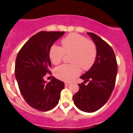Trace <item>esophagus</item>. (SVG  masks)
I'll return each instance as SVG.
<instances>
[{"label":"esophagus","mask_w":133,"mask_h":133,"mask_svg":"<svg viewBox=\"0 0 133 133\" xmlns=\"http://www.w3.org/2000/svg\"><path fill=\"white\" fill-rule=\"evenodd\" d=\"M70 84H71V83L70 82H65V86H69V85H70Z\"/></svg>","instance_id":"obj_1"}]
</instances>
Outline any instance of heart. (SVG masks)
Instances as JSON below:
<instances>
[{"instance_id": "obj_1", "label": "heart", "mask_w": 133, "mask_h": 133, "mask_svg": "<svg viewBox=\"0 0 133 133\" xmlns=\"http://www.w3.org/2000/svg\"><path fill=\"white\" fill-rule=\"evenodd\" d=\"M62 47L54 44L49 51L52 64L58 65L65 54H71V62L58 66L54 70L56 77L62 81L70 82L81 74V68L89 70L95 62L97 49L95 43L77 33H71L61 40Z\"/></svg>"}]
</instances>
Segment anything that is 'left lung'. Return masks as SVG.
<instances>
[{
    "label": "left lung",
    "instance_id": "obj_1",
    "mask_svg": "<svg viewBox=\"0 0 133 133\" xmlns=\"http://www.w3.org/2000/svg\"><path fill=\"white\" fill-rule=\"evenodd\" d=\"M97 46V58L91 68L82 76V79L89 81L78 84L79 90L72 97L74 104L79 110L92 112L99 110L108 101L116 83L117 63L111 46L101 37L87 32Z\"/></svg>",
    "mask_w": 133,
    "mask_h": 133
}]
</instances>
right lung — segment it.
Returning <instances> with one entry per match:
<instances>
[{
    "label": "right lung",
    "mask_w": 133,
    "mask_h": 133,
    "mask_svg": "<svg viewBox=\"0 0 133 133\" xmlns=\"http://www.w3.org/2000/svg\"><path fill=\"white\" fill-rule=\"evenodd\" d=\"M65 31H41L32 36L18 52L15 76L21 93L32 108L46 111L59 103L65 84L54 77L50 82L43 80L51 74L49 51L51 45Z\"/></svg>",
    "instance_id": "right-lung-1"
}]
</instances>
